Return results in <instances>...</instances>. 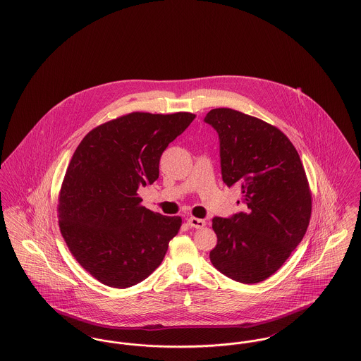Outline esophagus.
<instances>
[{
	"instance_id": "1",
	"label": "esophagus",
	"mask_w": 361,
	"mask_h": 361,
	"mask_svg": "<svg viewBox=\"0 0 361 361\" xmlns=\"http://www.w3.org/2000/svg\"><path fill=\"white\" fill-rule=\"evenodd\" d=\"M188 224L190 227H195V228H203L206 226V221L195 218V216H190V218H188Z\"/></svg>"
}]
</instances>
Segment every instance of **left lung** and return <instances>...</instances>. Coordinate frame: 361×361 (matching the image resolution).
I'll use <instances>...</instances> for the list:
<instances>
[{"label": "left lung", "mask_w": 361, "mask_h": 361, "mask_svg": "<svg viewBox=\"0 0 361 361\" xmlns=\"http://www.w3.org/2000/svg\"><path fill=\"white\" fill-rule=\"evenodd\" d=\"M204 121L219 137L222 180L240 187L246 206L212 219L218 243L209 259L235 281L259 283L275 274L306 234L311 216L306 173L290 139L274 126L230 108L211 109Z\"/></svg>", "instance_id": "8db88e82"}]
</instances>
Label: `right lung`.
I'll return each mask as SVG.
<instances>
[{
  "instance_id": "1",
  "label": "right lung",
  "mask_w": 361,
  "mask_h": 361,
  "mask_svg": "<svg viewBox=\"0 0 361 361\" xmlns=\"http://www.w3.org/2000/svg\"><path fill=\"white\" fill-rule=\"evenodd\" d=\"M193 114L133 112L86 135L59 193V227L71 255L105 286L127 288L153 274L178 233L180 216L140 206L137 189L159 176L169 143Z\"/></svg>"
}]
</instances>
